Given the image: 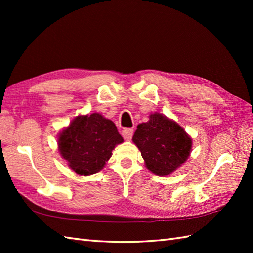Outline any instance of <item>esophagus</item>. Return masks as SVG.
Masks as SVG:
<instances>
[{
    "instance_id": "obj_1",
    "label": "esophagus",
    "mask_w": 253,
    "mask_h": 253,
    "mask_svg": "<svg viewBox=\"0 0 253 253\" xmlns=\"http://www.w3.org/2000/svg\"><path fill=\"white\" fill-rule=\"evenodd\" d=\"M132 135H133V130L131 128H125V129H123L122 131V136L124 137L125 140H130L132 138Z\"/></svg>"
}]
</instances>
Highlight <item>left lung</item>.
<instances>
[{"mask_svg": "<svg viewBox=\"0 0 253 253\" xmlns=\"http://www.w3.org/2000/svg\"><path fill=\"white\" fill-rule=\"evenodd\" d=\"M139 124L132 141L140 150L147 169L158 176L173 173L189 158L192 140L176 122L154 113Z\"/></svg>", "mask_w": 253, "mask_h": 253, "instance_id": "left-lung-1", "label": "left lung"}]
</instances>
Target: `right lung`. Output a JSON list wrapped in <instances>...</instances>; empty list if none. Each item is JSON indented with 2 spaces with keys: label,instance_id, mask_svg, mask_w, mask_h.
<instances>
[{
  "label": "right lung",
  "instance_id": "add662e5",
  "mask_svg": "<svg viewBox=\"0 0 253 253\" xmlns=\"http://www.w3.org/2000/svg\"><path fill=\"white\" fill-rule=\"evenodd\" d=\"M124 141L115 124L99 113L79 115L58 135V150L68 166L80 176L103 169L116 144Z\"/></svg>",
  "mask_w": 253,
  "mask_h": 253
}]
</instances>
